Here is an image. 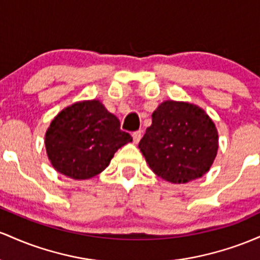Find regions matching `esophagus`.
Listing matches in <instances>:
<instances>
[{"instance_id": "esophagus-1", "label": "esophagus", "mask_w": 260, "mask_h": 260, "mask_svg": "<svg viewBox=\"0 0 260 260\" xmlns=\"http://www.w3.org/2000/svg\"><path fill=\"white\" fill-rule=\"evenodd\" d=\"M141 138H142V133L141 131H134L133 133V139H134V142H135V144H138V142L140 141V140H141Z\"/></svg>"}]
</instances>
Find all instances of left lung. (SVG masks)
<instances>
[{"label": "left lung", "mask_w": 260, "mask_h": 260, "mask_svg": "<svg viewBox=\"0 0 260 260\" xmlns=\"http://www.w3.org/2000/svg\"><path fill=\"white\" fill-rule=\"evenodd\" d=\"M139 148L150 168L171 183H186L203 177L218 148L214 121L199 107L166 101L152 113Z\"/></svg>", "instance_id": "1"}]
</instances>
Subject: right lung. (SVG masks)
Masks as SVG:
<instances>
[{
	"label": "right lung",
	"mask_w": 260,
	"mask_h": 260,
	"mask_svg": "<svg viewBox=\"0 0 260 260\" xmlns=\"http://www.w3.org/2000/svg\"><path fill=\"white\" fill-rule=\"evenodd\" d=\"M133 141L120 121L99 101L78 102L55 116L45 135L52 167L74 179L104 171L121 146Z\"/></svg>",
	"instance_id": "right-lung-1"
}]
</instances>
